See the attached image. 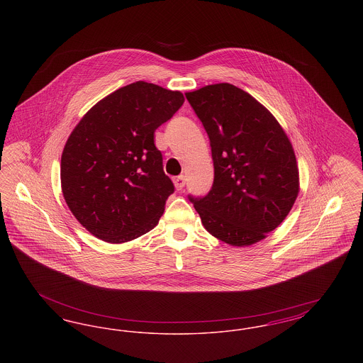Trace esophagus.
I'll list each match as a JSON object with an SVG mask.
<instances>
[{"label":"esophagus","mask_w":363,"mask_h":363,"mask_svg":"<svg viewBox=\"0 0 363 363\" xmlns=\"http://www.w3.org/2000/svg\"><path fill=\"white\" fill-rule=\"evenodd\" d=\"M174 185H175L177 190L182 189V188L185 186V177H184V175H179V177H177V178L174 179Z\"/></svg>","instance_id":"34e87169"}]
</instances>
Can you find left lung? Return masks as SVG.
<instances>
[{
	"label": "left lung",
	"mask_w": 363,
	"mask_h": 363,
	"mask_svg": "<svg viewBox=\"0 0 363 363\" xmlns=\"http://www.w3.org/2000/svg\"><path fill=\"white\" fill-rule=\"evenodd\" d=\"M211 144L213 184L189 200L209 234L233 246L267 237L299 193L293 145L277 118L241 88L219 83L186 92Z\"/></svg>",
	"instance_id": "obj_1"
}]
</instances>
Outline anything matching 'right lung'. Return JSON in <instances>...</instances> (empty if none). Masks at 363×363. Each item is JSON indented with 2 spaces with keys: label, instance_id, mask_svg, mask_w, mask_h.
<instances>
[{
  "label": "right lung",
  "instance_id": "add662e5",
  "mask_svg": "<svg viewBox=\"0 0 363 363\" xmlns=\"http://www.w3.org/2000/svg\"><path fill=\"white\" fill-rule=\"evenodd\" d=\"M184 102L179 91L136 82L91 107L70 133L61 156L62 194L96 238L132 241L157 225L174 185L154 133Z\"/></svg>",
  "mask_w": 363,
  "mask_h": 363
}]
</instances>
